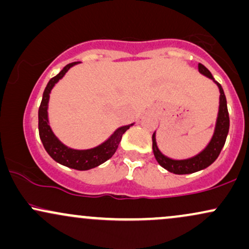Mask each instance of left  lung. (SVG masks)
I'll return each instance as SVG.
<instances>
[{
	"label": "left lung",
	"instance_id": "8db88e82",
	"mask_svg": "<svg viewBox=\"0 0 249 249\" xmlns=\"http://www.w3.org/2000/svg\"><path fill=\"white\" fill-rule=\"evenodd\" d=\"M198 69L200 73L208 77V78L213 79V82L218 85L220 91L218 118H216L213 137L212 139H211V142H208L207 146L199 154H196V156L188 159H182V160H174V159H171L168 158V157L164 156V154L160 152L158 146H157L156 132L153 133L152 148L157 161H158V164L160 165L161 167H164L165 170L168 171V172L174 174H190L198 172V171L204 170V168L210 166L211 164H213V162L216 160V158L219 157L222 147H224L226 138H227L228 130H230V116H228L227 110V101H226V96L224 90H222V87L218 82L214 81L212 73H211L210 70H208L205 65H202L201 63H199Z\"/></svg>",
	"mask_w": 249,
	"mask_h": 249
}]
</instances>
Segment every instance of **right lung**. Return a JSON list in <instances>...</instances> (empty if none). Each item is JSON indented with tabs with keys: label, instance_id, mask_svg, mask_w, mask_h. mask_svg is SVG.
<instances>
[{
	"label": "right lung",
	"instance_id": "1",
	"mask_svg": "<svg viewBox=\"0 0 249 249\" xmlns=\"http://www.w3.org/2000/svg\"><path fill=\"white\" fill-rule=\"evenodd\" d=\"M77 63L78 62H73L65 65L61 72L53 77L48 83L47 88L43 92V98L38 108V131L43 146H44L45 151L53 160L67 167L75 168V170L78 171H87L90 170V168L99 166L103 162L107 161V159H110L118 148L123 134L126 132V130H128L133 124L117 128L107 141H105L98 146L89 148V150H73V148L65 146L53 134V130H51L49 119H48V103H49L50 92L53 88L55 87L56 83L63 78V76L68 72V70L73 65H76Z\"/></svg>",
	"mask_w": 249,
	"mask_h": 249
}]
</instances>
